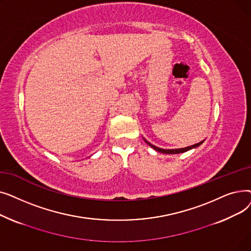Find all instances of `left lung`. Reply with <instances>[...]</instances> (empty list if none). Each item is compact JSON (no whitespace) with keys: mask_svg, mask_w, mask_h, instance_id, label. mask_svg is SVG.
I'll list each match as a JSON object with an SVG mask.
<instances>
[{"mask_svg":"<svg viewBox=\"0 0 251 251\" xmlns=\"http://www.w3.org/2000/svg\"><path fill=\"white\" fill-rule=\"evenodd\" d=\"M143 138V137H142ZM143 140L146 141L149 146L151 148V149H153L155 151H159V152H162V153H167V154H176V153H181V152H185V151H190V150H192V149H195V148H197V147H200L201 144L204 141V140H201V142H199V143H195V144H193V146H190V147H187V148H183V149H175V150H164V149H161V148H157V147H155V146H153V144H151L150 141H148L146 138H143Z\"/></svg>","mask_w":251,"mask_h":251,"instance_id":"obj_1","label":"left lung"}]
</instances>
